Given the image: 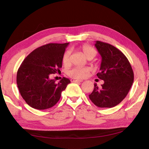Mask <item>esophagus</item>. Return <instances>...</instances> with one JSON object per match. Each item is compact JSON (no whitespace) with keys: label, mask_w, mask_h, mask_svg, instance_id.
<instances>
[{"label":"esophagus","mask_w":149,"mask_h":149,"mask_svg":"<svg viewBox=\"0 0 149 149\" xmlns=\"http://www.w3.org/2000/svg\"><path fill=\"white\" fill-rule=\"evenodd\" d=\"M71 81L72 82H82V80H78V79H76V78H72L71 80Z\"/></svg>","instance_id":"esophagus-1"}]
</instances>
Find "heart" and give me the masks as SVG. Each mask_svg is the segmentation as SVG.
I'll return each instance as SVG.
<instances>
[{"mask_svg": "<svg viewBox=\"0 0 149 149\" xmlns=\"http://www.w3.org/2000/svg\"><path fill=\"white\" fill-rule=\"evenodd\" d=\"M83 54L89 60L94 58L97 55V51L94 47L88 45H84L81 47ZM63 63L65 65H68L70 63V52H65L63 56ZM90 69L88 67H76L72 68L68 71V74L70 77L74 78H84L88 76Z\"/></svg>", "mask_w": 149, "mask_h": 149, "instance_id": "1", "label": "heart"}]
</instances>
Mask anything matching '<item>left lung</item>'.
<instances>
[{"label": "left lung", "instance_id": "obj_1", "mask_svg": "<svg viewBox=\"0 0 149 149\" xmlns=\"http://www.w3.org/2000/svg\"><path fill=\"white\" fill-rule=\"evenodd\" d=\"M95 46L102 56L97 76L104 83L100 88L95 84L89 98L100 108H112L128 94L134 82V71L127 57L116 47L100 41H96Z\"/></svg>", "mask_w": 149, "mask_h": 149}]
</instances>
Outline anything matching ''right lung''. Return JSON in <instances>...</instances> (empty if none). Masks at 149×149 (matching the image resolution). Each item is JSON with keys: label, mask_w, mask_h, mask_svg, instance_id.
Instances as JSON below:
<instances>
[{"label": "right lung", "mask_w": 149, "mask_h": 149, "mask_svg": "<svg viewBox=\"0 0 149 149\" xmlns=\"http://www.w3.org/2000/svg\"><path fill=\"white\" fill-rule=\"evenodd\" d=\"M68 45H42L30 53L21 64L17 73V85L21 96L32 108L45 110L54 106L70 83L65 77L58 83L49 78L51 74L61 72L63 56Z\"/></svg>", "instance_id": "obj_1"}]
</instances>
